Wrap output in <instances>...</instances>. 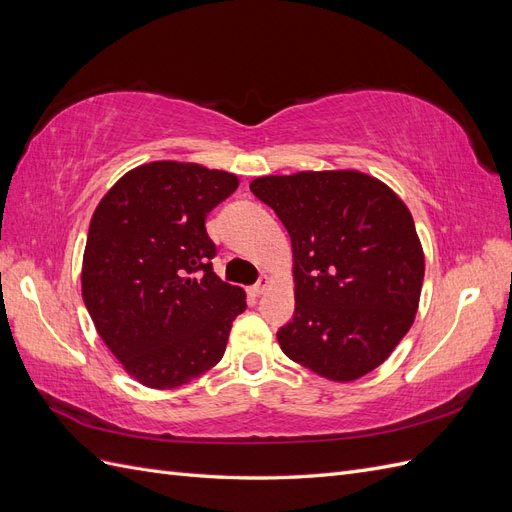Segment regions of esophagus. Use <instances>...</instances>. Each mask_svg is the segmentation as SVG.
I'll list each match as a JSON object with an SVG mask.
<instances>
[{"label": "esophagus", "instance_id": "obj_1", "mask_svg": "<svg viewBox=\"0 0 512 512\" xmlns=\"http://www.w3.org/2000/svg\"><path fill=\"white\" fill-rule=\"evenodd\" d=\"M269 284H271L269 277H260V280L250 288V292L254 294V297H260V294L269 288Z\"/></svg>", "mask_w": 512, "mask_h": 512}]
</instances>
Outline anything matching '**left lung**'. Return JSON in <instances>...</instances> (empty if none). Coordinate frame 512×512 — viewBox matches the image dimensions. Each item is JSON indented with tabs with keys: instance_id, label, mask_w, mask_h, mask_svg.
<instances>
[{
	"instance_id": "left-lung-1",
	"label": "left lung",
	"mask_w": 512,
	"mask_h": 512,
	"mask_svg": "<svg viewBox=\"0 0 512 512\" xmlns=\"http://www.w3.org/2000/svg\"><path fill=\"white\" fill-rule=\"evenodd\" d=\"M250 190L292 241L294 314L277 331L284 354L335 382L382 365L412 327L425 275L404 200L359 170L258 177Z\"/></svg>"
}]
</instances>
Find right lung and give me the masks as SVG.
<instances>
[{"label": "right lung", "mask_w": 512, "mask_h": 512, "mask_svg": "<svg viewBox=\"0 0 512 512\" xmlns=\"http://www.w3.org/2000/svg\"><path fill=\"white\" fill-rule=\"evenodd\" d=\"M239 188L224 170L151 162L96 207L83 256V301L123 369L175 389L220 363L245 292L213 273L205 220Z\"/></svg>", "instance_id": "1"}]
</instances>
